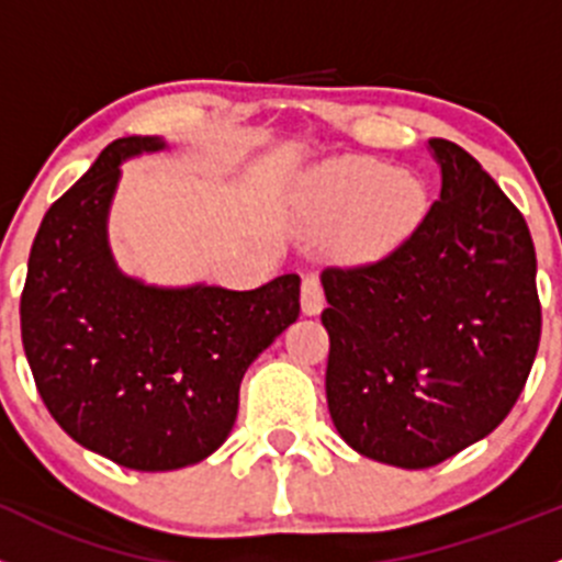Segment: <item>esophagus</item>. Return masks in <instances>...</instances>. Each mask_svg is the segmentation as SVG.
I'll use <instances>...</instances> for the list:
<instances>
[{"instance_id":"esophagus-1","label":"esophagus","mask_w":562,"mask_h":562,"mask_svg":"<svg viewBox=\"0 0 562 562\" xmlns=\"http://www.w3.org/2000/svg\"><path fill=\"white\" fill-rule=\"evenodd\" d=\"M324 310V288L315 274H307L302 280V313L318 315Z\"/></svg>"}]
</instances>
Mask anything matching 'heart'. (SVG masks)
Here are the masks:
<instances>
[{
  "mask_svg": "<svg viewBox=\"0 0 562 562\" xmlns=\"http://www.w3.org/2000/svg\"><path fill=\"white\" fill-rule=\"evenodd\" d=\"M304 220L318 233H337L348 260H375L401 247L426 214V187L406 167L379 159H331L302 189Z\"/></svg>",
  "mask_w": 562,
  "mask_h": 562,
  "instance_id": "obj_1",
  "label": "heart"
}]
</instances>
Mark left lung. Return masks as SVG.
<instances>
[{
    "instance_id": "obj_1",
    "label": "left lung",
    "mask_w": 562,
    "mask_h": 562,
    "mask_svg": "<svg viewBox=\"0 0 562 562\" xmlns=\"http://www.w3.org/2000/svg\"><path fill=\"white\" fill-rule=\"evenodd\" d=\"M442 192L373 263L321 274L326 403L359 456L426 470L488 437L525 390L541 340L525 216L456 143L431 139Z\"/></svg>"
}]
</instances>
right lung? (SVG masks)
<instances>
[{
    "label": "right lung",
    "mask_w": 562,
    "mask_h": 562,
    "mask_svg": "<svg viewBox=\"0 0 562 562\" xmlns=\"http://www.w3.org/2000/svg\"><path fill=\"white\" fill-rule=\"evenodd\" d=\"M123 136L46 211L21 293V340L43 403L74 442L120 467L167 472L233 431L249 364L299 318V277L255 291L148 285L109 247L125 159L165 150Z\"/></svg>",
    "instance_id": "1"
}]
</instances>
